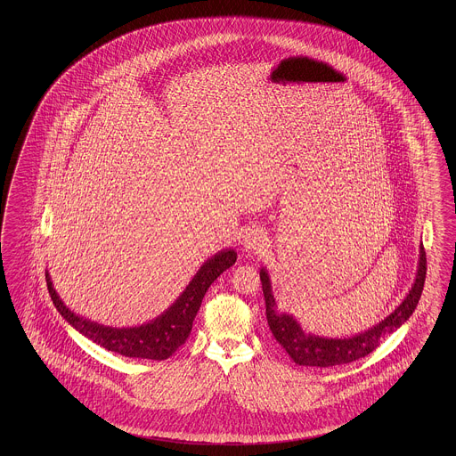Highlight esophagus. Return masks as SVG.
<instances>
[{"label": "esophagus", "mask_w": 456, "mask_h": 456, "mask_svg": "<svg viewBox=\"0 0 456 456\" xmlns=\"http://www.w3.org/2000/svg\"><path fill=\"white\" fill-rule=\"evenodd\" d=\"M267 242V235L264 232L263 229H252L248 231L246 239H244V246L252 250H259L264 248Z\"/></svg>", "instance_id": "1"}]
</instances>
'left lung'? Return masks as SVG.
<instances>
[{
	"label": "left lung",
	"instance_id": "8db88e82",
	"mask_svg": "<svg viewBox=\"0 0 456 456\" xmlns=\"http://www.w3.org/2000/svg\"><path fill=\"white\" fill-rule=\"evenodd\" d=\"M427 279V252L421 246L419 252V267L414 286L406 296V299L400 304V307L391 313L385 321L374 326L368 331L361 332L359 336L349 339H328L304 334L301 326L290 318L289 314H279L276 311V301L271 294V282L265 271H261L263 281L264 301H265V316L269 330L274 334L276 341L282 346L296 364L301 366H318V368H330L338 364H347L359 358L368 356L373 353L381 339L396 331L401 324L413 314L414 307L421 297L423 286Z\"/></svg>",
	"mask_w": 456,
	"mask_h": 456
}]
</instances>
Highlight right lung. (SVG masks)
I'll list each match as a JSON object with an SVG mask.
<instances>
[{
  "mask_svg": "<svg viewBox=\"0 0 456 456\" xmlns=\"http://www.w3.org/2000/svg\"><path fill=\"white\" fill-rule=\"evenodd\" d=\"M235 259H237V254L234 250H224L217 256H214L210 261L200 267V271L197 273V276L193 277L187 289L183 290V294L175 301V304L160 318L155 319L151 324H145L140 328H130V330L105 328L97 322H92L73 314L58 297L48 273H46V286L58 313L67 319L77 331L82 332L83 336H86L94 343L126 358L162 361V359L170 358L180 346L185 343V339L192 331L193 319L197 316V311L210 284L221 276L225 269H229L235 263Z\"/></svg>",
  "mask_w": 456,
  "mask_h": 456,
  "instance_id": "add662e5",
  "label": "right lung"
}]
</instances>
